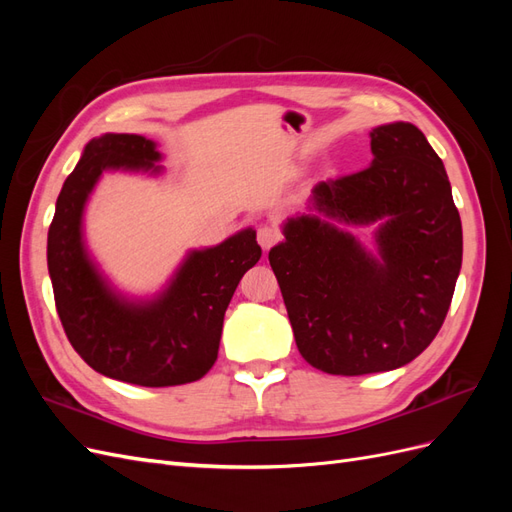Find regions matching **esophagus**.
I'll use <instances>...</instances> for the list:
<instances>
[{
    "label": "esophagus",
    "mask_w": 512,
    "mask_h": 512,
    "mask_svg": "<svg viewBox=\"0 0 512 512\" xmlns=\"http://www.w3.org/2000/svg\"><path fill=\"white\" fill-rule=\"evenodd\" d=\"M280 230L277 228H273V226H260L258 228V243H260V247L262 250H271V247L280 241Z\"/></svg>",
    "instance_id": "1"
}]
</instances>
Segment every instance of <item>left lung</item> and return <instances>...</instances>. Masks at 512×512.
I'll use <instances>...</instances> for the list:
<instances>
[{
    "label": "left lung",
    "mask_w": 512,
    "mask_h": 512,
    "mask_svg": "<svg viewBox=\"0 0 512 512\" xmlns=\"http://www.w3.org/2000/svg\"><path fill=\"white\" fill-rule=\"evenodd\" d=\"M371 166L320 181L269 262L303 359L333 376L391 371L438 335L461 269L451 183L408 121L369 132ZM377 224L369 253L349 232Z\"/></svg>",
    "instance_id": "left-lung-1"
}]
</instances>
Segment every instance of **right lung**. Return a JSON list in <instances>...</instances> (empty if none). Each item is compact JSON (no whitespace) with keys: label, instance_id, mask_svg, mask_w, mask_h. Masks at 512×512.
Returning <instances> with one entry per match:
<instances>
[{"label":"right lung","instance_id":"1","mask_svg":"<svg viewBox=\"0 0 512 512\" xmlns=\"http://www.w3.org/2000/svg\"><path fill=\"white\" fill-rule=\"evenodd\" d=\"M158 145L138 134H102L85 145L55 205L46 262L72 348L98 374L138 386L203 378L218 359L226 307L262 256L256 230L192 250L151 299H128L89 256L83 215L104 170L160 175Z\"/></svg>","mask_w":512,"mask_h":512}]
</instances>
